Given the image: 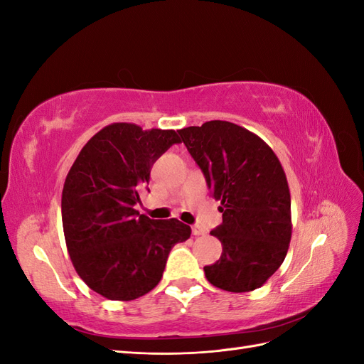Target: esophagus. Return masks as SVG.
I'll return each instance as SVG.
<instances>
[{
	"label": "esophagus",
	"instance_id": "obj_1",
	"mask_svg": "<svg viewBox=\"0 0 364 364\" xmlns=\"http://www.w3.org/2000/svg\"><path fill=\"white\" fill-rule=\"evenodd\" d=\"M191 230H193V235H196V237L205 235V234H206V230H205L202 226H199V225H194V226L191 228Z\"/></svg>",
	"mask_w": 364,
	"mask_h": 364
}]
</instances>
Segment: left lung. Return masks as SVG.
I'll list each match as a JSON object with an SVG mask.
<instances>
[{
	"label": "left lung",
	"instance_id": "1",
	"mask_svg": "<svg viewBox=\"0 0 364 364\" xmlns=\"http://www.w3.org/2000/svg\"><path fill=\"white\" fill-rule=\"evenodd\" d=\"M179 134L222 205L223 223L211 235L223 252L203 267L206 279L232 293L259 289L281 267L291 240L290 190L278 156L258 135L229 121Z\"/></svg>",
	"mask_w": 364,
	"mask_h": 364
}]
</instances>
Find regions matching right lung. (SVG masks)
<instances>
[{"label":"right lung","mask_w":364,"mask_h":364,"mask_svg":"<svg viewBox=\"0 0 364 364\" xmlns=\"http://www.w3.org/2000/svg\"><path fill=\"white\" fill-rule=\"evenodd\" d=\"M176 142L174 130L109 124L86 142L67 174L65 243L77 274L106 299L134 301L155 289L171 247L191 235L178 218L151 220L134 208L151 165Z\"/></svg>","instance_id":"add662e5"}]
</instances>
